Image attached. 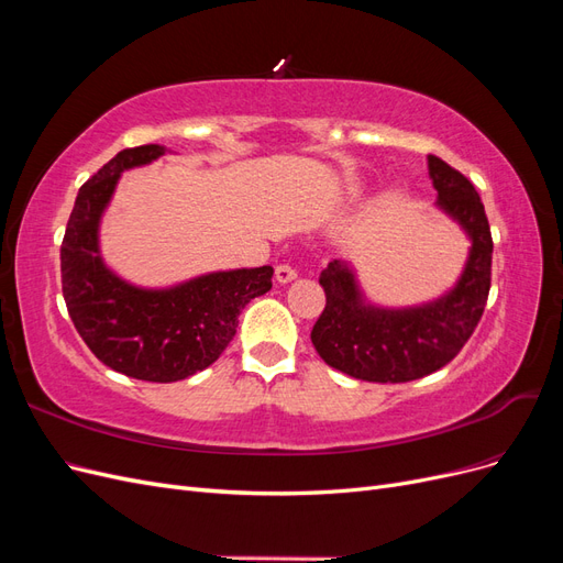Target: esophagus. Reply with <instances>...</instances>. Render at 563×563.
<instances>
[{
    "label": "esophagus",
    "mask_w": 563,
    "mask_h": 563,
    "mask_svg": "<svg viewBox=\"0 0 563 563\" xmlns=\"http://www.w3.org/2000/svg\"><path fill=\"white\" fill-rule=\"evenodd\" d=\"M275 277H277L279 284H288V282H294V279L298 277V272H296L294 265L282 263V265H277V269H275Z\"/></svg>",
    "instance_id": "obj_1"
}]
</instances>
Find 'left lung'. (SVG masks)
Masks as SVG:
<instances>
[{
    "instance_id": "8db88e82",
    "label": "left lung",
    "mask_w": 563,
    "mask_h": 563,
    "mask_svg": "<svg viewBox=\"0 0 563 563\" xmlns=\"http://www.w3.org/2000/svg\"><path fill=\"white\" fill-rule=\"evenodd\" d=\"M437 203L472 240L463 277L451 294L422 308H373L340 261L319 275L327 308L310 333L329 366L368 383H408L446 366L479 323L490 291L493 240L474 185L434 155L428 157Z\"/></svg>"
}]
</instances>
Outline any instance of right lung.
<instances>
[{"instance_id":"right-lung-1","label":"right lung","mask_w":563,"mask_h":563,"mask_svg":"<svg viewBox=\"0 0 563 563\" xmlns=\"http://www.w3.org/2000/svg\"><path fill=\"white\" fill-rule=\"evenodd\" d=\"M164 155L162 145L126 147L79 187L60 246L67 312L84 343L135 380L176 383L211 366L240 327L246 305L267 294L275 269L213 272L164 291L135 288L103 265L98 223L119 174Z\"/></svg>"}]
</instances>
